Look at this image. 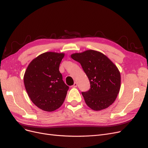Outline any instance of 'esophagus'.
Masks as SVG:
<instances>
[{
    "label": "esophagus",
    "mask_w": 148,
    "mask_h": 148,
    "mask_svg": "<svg viewBox=\"0 0 148 148\" xmlns=\"http://www.w3.org/2000/svg\"><path fill=\"white\" fill-rule=\"evenodd\" d=\"M72 87H73V88H76V87H77V83H76V82H75V83H74V84H73V86H72Z\"/></svg>",
    "instance_id": "esophagus-1"
}]
</instances>
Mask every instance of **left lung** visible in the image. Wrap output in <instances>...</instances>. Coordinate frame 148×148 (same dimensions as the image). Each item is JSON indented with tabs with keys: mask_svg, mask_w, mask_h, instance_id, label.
<instances>
[{
	"mask_svg": "<svg viewBox=\"0 0 148 148\" xmlns=\"http://www.w3.org/2000/svg\"><path fill=\"white\" fill-rule=\"evenodd\" d=\"M71 57L81 64L89 80L90 89L82 92L87 106L98 111L112 104L120 89L121 77L117 66L102 53L94 50L75 53Z\"/></svg>",
	"mask_w": 148,
	"mask_h": 148,
	"instance_id": "obj_1",
	"label": "left lung"
}]
</instances>
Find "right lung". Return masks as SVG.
<instances>
[{"mask_svg":"<svg viewBox=\"0 0 148 148\" xmlns=\"http://www.w3.org/2000/svg\"><path fill=\"white\" fill-rule=\"evenodd\" d=\"M64 53L44 52L30 62L24 75V84L34 104L52 112L62 105L69 87L65 84L59 65Z\"/></svg>","mask_w":148,"mask_h":148,"instance_id":"right-lung-1","label":"right lung"}]
</instances>
